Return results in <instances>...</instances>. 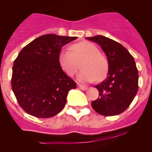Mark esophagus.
I'll use <instances>...</instances> for the list:
<instances>
[{"label": "esophagus", "mask_w": 152, "mask_h": 152, "mask_svg": "<svg viewBox=\"0 0 152 152\" xmlns=\"http://www.w3.org/2000/svg\"><path fill=\"white\" fill-rule=\"evenodd\" d=\"M77 88H78L79 89L82 90V91H85V90L88 89V87H86V86H83V85H81V84H77Z\"/></svg>", "instance_id": "34e87169"}]
</instances>
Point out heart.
Segmentation results:
<instances>
[{"instance_id":"obj_1","label":"heart","mask_w":152,"mask_h":152,"mask_svg":"<svg viewBox=\"0 0 152 152\" xmlns=\"http://www.w3.org/2000/svg\"><path fill=\"white\" fill-rule=\"evenodd\" d=\"M72 52L63 49L60 51L58 61L61 69L67 75L72 77L79 68L80 61L82 71L78 75L81 82H92L102 80L105 77L108 70L107 59L101 54L94 44L88 41L80 42L71 46Z\"/></svg>"}]
</instances>
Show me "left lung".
<instances>
[{
	"label": "left lung",
	"instance_id": "obj_1",
	"mask_svg": "<svg viewBox=\"0 0 152 152\" xmlns=\"http://www.w3.org/2000/svg\"><path fill=\"white\" fill-rule=\"evenodd\" d=\"M101 47L108 60L107 78L95 86L99 96L91 102L103 116H116L129 107L139 89V73L134 58L124 46L103 36L87 37Z\"/></svg>",
	"mask_w": 152,
	"mask_h": 152
}]
</instances>
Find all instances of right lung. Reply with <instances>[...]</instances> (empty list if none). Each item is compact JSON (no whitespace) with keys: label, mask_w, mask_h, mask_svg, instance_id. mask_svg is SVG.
Listing matches in <instances>:
<instances>
[{"label":"right lung","mask_w":152,"mask_h":152,"mask_svg":"<svg viewBox=\"0 0 152 152\" xmlns=\"http://www.w3.org/2000/svg\"><path fill=\"white\" fill-rule=\"evenodd\" d=\"M75 36L43 35L24 47L13 62L11 86L25 112L38 118L56 116L76 83L63 72L58 56Z\"/></svg>","instance_id":"1"}]
</instances>
